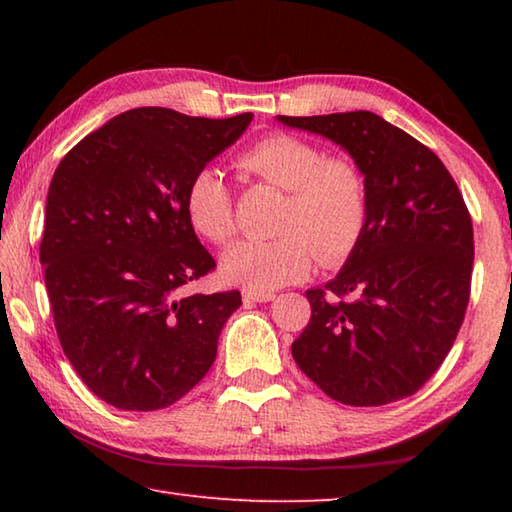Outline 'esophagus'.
Wrapping results in <instances>:
<instances>
[{
  "label": "esophagus",
  "mask_w": 512,
  "mask_h": 512,
  "mask_svg": "<svg viewBox=\"0 0 512 512\" xmlns=\"http://www.w3.org/2000/svg\"><path fill=\"white\" fill-rule=\"evenodd\" d=\"M244 302H248V305H255V302H271L275 298V293H266V291H250V289H244Z\"/></svg>",
  "instance_id": "obj_1"
}]
</instances>
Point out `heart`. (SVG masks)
I'll return each mask as SVG.
<instances>
[{
  "label": "heart",
  "mask_w": 512,
  "mask_h": 512,
  "mask_svg": "<svg viewBox=\"0 0 512 512\" xmlns=\"http://www.w3.org/2000/svg\"><path fill=\"white\" fill-rule=\"evenodd\" d=\"M239 167L250 176L287 192L271 241L244 239L221 257L228 282L250 291H273L305 280L314 264H341L361 241L368 221V183L361 169L343 155L291 133H273L241 153ZM189 223L212 244H225L235 232L232 192L223 173L198 169L185 192Z\"/></svg>",
  "instance_id": "heart-1"
}]
</instances>
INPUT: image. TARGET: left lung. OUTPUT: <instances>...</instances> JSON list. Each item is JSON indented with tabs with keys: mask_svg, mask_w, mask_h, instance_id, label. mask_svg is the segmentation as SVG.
<instances>
[{
	"mask_svg": "<svg viewBox=\"0 0 512 512\" xmlns=\"http://www.w3.org/2000/svg\"><path fill=\"white\" fill-rule=\"evenodd\" d=\"M277 121L339 144L368 183L361 241L291 345L332 400L381 406L424 386L461 329L474 262L472 219L438 155L375 112Z\"/></svg>",
	"mask_w": 512,
	"mask_h": 512,
	"instance_id": "8db88e82",
	"label": "left lung"
}]
</instances>
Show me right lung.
Returning <instances> with one entry per match:
<instances>
[{"label":"right lung","mask_w":512,"mask_h":512,"mask_svg":"<svg viewBox=\"0 0 512 512\" xmlns=\"http://www.w3.org/2000/svg\"><path fill=\"white\" fill-rule=\"evenodd\" d=\"M250 121L121 112L51 178L40 264L58 339L83 384L121 411H158L192 391L241 305L239 291L183 293L214 268L185 192Z\"/></svg>","instance_id":"add662e5"}]
</instances>
